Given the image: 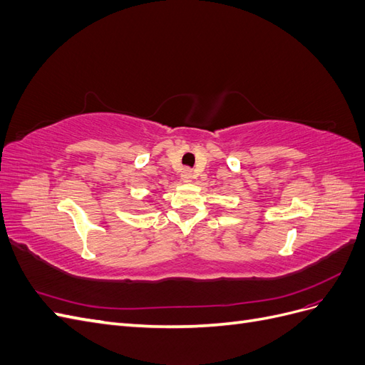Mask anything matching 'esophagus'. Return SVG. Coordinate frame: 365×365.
Listing matches in <instances>:
<instances>
[{"label": "esophagus", "instance_id": "esophagus-1", "mask_svg": "<svg viewBox=\"0 0 365 365\" xmlns=\"http://www.w3.org/2000/svg\"><path fill=\"white\" fill-rule=\"evenodd\" d=\"M192 178H193L192 170H190V169H182V172H181V180H182L184 182H190Z\"/></svg>", "mask_w": 365, "mask_h": 365}]
</instances>
